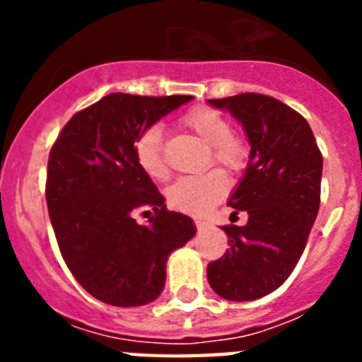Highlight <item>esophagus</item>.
<instances>
[{
  "label": "esophagus",
  "mask_w": 362,
  "mask_h": 362,
  "mask_svg": "<svg viewBox=\"0 0 362 362\" xmlns=\"http://www.w3.org/2000/svg\"><path fill=\"white\" fill-rule=\"evenodd\" d=\"M196 226H197V230H204V228H209V223H206V221H203V219H196Z\"/></svg>",
  "instance_id": "obj_1"
}]
</instances>
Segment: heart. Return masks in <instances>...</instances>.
I'll use <instances>...</instances> for the list:
<instances>
[{
  "label": "heart",
  "instance_id": "heart-1",
  "mask_svg": "<svg viewBox=\"0 0 362 362\" xmlns=\"http://www.w3.org/2000/svg\"><path fill=\"white\" fill-rule=\"evenodd\" d=\"M183 123L194 134L212 146L214 161L228 170H239L246 163L245 143L232 134V124L221 112L210 107H197L185 114ZM136 159L148 177H166V163L163 158V129L152 124L136 141ZM228 190V179L221 170H210L206 174L183 175L179 177L168 192V203L172 209L185 214L201 216L214 204L219 203Z\"/></svg>",
  "mask_w": 362,
  "mask_h": 362
}]
</instances>
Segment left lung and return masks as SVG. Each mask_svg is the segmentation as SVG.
<instances>
[{"label": "left lung", "mask_w": 362, "mask_h": 362, "mask_svg": "<svg viewBox=\"0 0 362 362\" xmlns=\"http://www.w3.org/2000/svg\"><path fill=\"white\" fill-rule=\"evenodd\" d=\"M209 105L241 123L250 156L228 199L248 223L223 226L230 248L206 277L223 299L254 300L279 288L299 263L321 203L322 156L308 121L279 99L248 92Z\"/></svg>", "instance_id": "obj_1"}]
</instances>
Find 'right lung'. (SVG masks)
Here are the masks:
<instances>
[{
  "label": "right lung",
  "mask_w": 362,
  "mask_h": 362,
  "mask_svg": "<svg viewBox=\"0 0 362 362\" xmlns=\"http://www.w3.org/2000/svg\"><path fill=\"white\" fill-rule=\"evenodd\" d=\"M192 95L108 94L57 136L47 170V206L66 267L95 299L143 306L161 296L170 254L196 235L136 159V141ZM153 213L150 226L135 214Z\"/></svg>",
  "instance_id": "right-lung-1"
}]
</instances>
